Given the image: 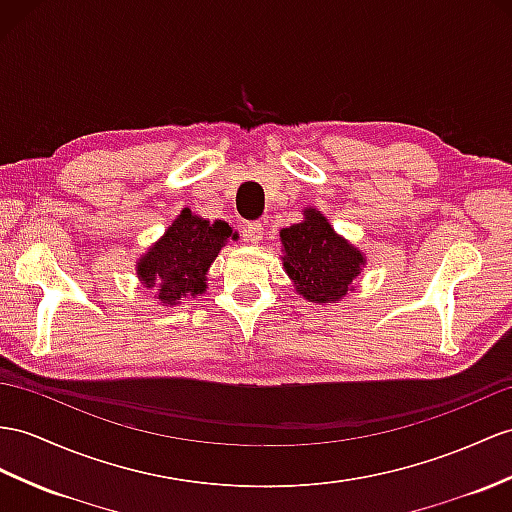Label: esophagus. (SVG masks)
Returning a JSON list of instances; mask_svg holds the SVG:
<instances>
[{
  "label": "esophagus",
  "mask_w": 512,
  "mask_h": 512,
  "mask_svg": "<svg viewBox=\"0 0 512 512\" xmlns=\"http://www.w3.org/2000/svg\"><path fill=\"white\" fill-rule=\"evenodd\" d=\"M245 239L249 243H260L265 239V226L263 223H249V226H245Z\"/></svg>",
  "instance_id": "34e87169"
}]
</instances>
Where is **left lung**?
<instances>
[{"instance_id":"obj_1","label":"left lung","mask_w":512,"mask_h":512,"mask_svg":"<svg viewBox=\"0 0 512 512\" xmlns=\"http://www.w3.org/2000/svg\"><path fill=\"white\" fill-rule=\"evenodd\" d=\"M280 241L295 291L315 304L341 302L367 263L365 254L336 234L317 208H306L302 223L282 228Z\"/></svg>"}]
</instances>
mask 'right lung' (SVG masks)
I'll use <instances>...</instances> for the list:
<instances>
[{"label": "right lung", "mask_w": 512, "mask_h": 512, "mask_svg": "<svg viewBox=\"0 0 512 512\" xmlns=\"http://www.w3.org/2000/svg\"><path fill=\"white\" fill-rule=\"evenodd\" d=\"M234 232L226 221L210 223L184 208L167 232L136 263V276L162 306H176L206 291V273Z\"/></svg>", "instance_id": "add662e5"}]
</instances>
